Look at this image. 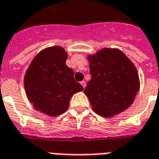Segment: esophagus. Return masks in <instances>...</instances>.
Returning <instances> with one entry per match:
<instances>
[{
  "instance_id": "1",
  "label": "esophagus",
  "mask_w": 159,
  "mask_h": 159,
  "mask_svg": "<svg viewBox=\"0 0 159 159\" xmlns=\"http://www.w3.org/2000/svg\"><path fill=\"white\" fill-rule=\"evenodd\" d=\"M81 85L83 87V89H85V87H86V83H85L84 81H82V82H81Z\"/></svg>"
}]
</instances>
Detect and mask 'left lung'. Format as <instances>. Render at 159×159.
I'll list each match as a JSON object with an SVG mask.
<instances>
[{"instance_id": "1", "label": "left lung", "mask_w": 159, "mask_h": 159, "mask_svg": "<svg viewBox=\"0 0 159 159\" xmlns=\"http://www.w3.org/2000/svg\"><path fill=\"white\" fill-rule=\"evenodd\" d=\"M91 80L84 93L93 111L112 117L133 104L140 90V78L134 63L120 49L105 48L88 54Z\"/></svg>"}]
</instances>
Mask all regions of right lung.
Returning a JSON list of instances; mask_svg holds the SVG:
<instances>
[{
	"instance_id": "add662e5",
	"label": "right lung",
	"mask_w": 159,
	"mask_h": 159,
	"mask_svg": "<svg viewBox=\"0 0 159 159\" xmlns=\"http://www.w3.org/2000/svg\"><path fill=\"white\" fill-rule=\"evenodd\" d=\"M68 52L60 46L42 49L30 64L24 77L26 96L33 107L49 117L61 115L70 100L83 88L66 66Z\"/></svg>"
}]
</instances>
